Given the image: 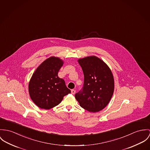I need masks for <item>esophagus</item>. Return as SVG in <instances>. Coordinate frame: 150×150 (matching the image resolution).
<instances>
[{"label": "esophagus", "mask_w": 150, "mask_h": 150, "mask_svg": "<svg viewBox=\"0 0 150 150\" xmlns=\"http://www.w3.org/2000/svg\"><path fill=\"white\" fill-rule=\"evenodd\" d=\"M75 93H76V91L75 90H71V93L72 94H75Z\"/></svg>", "instance_id": "esophagus-1"}]
</instances>
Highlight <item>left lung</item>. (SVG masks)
Returning <instances> with one entry per match:
<instances>
[{
  "label": "left lung",
  "mask_w": 150,
  "mask_h": 150,
  "mask_svg": "<svg viewBox=\"0 0 150 150\" xmlns=\"http://www.w3.org/2000/svg\"><path fill=\"white\" fill-rule=\"evenodd\" d=\"M84 74L82 90L75 98L83 109L98 112L104 109L113 94L115 81L108 66L100 58L91 56L78 60Z\"/></svg>",
  "instance_id": "1"
}]
</instances>
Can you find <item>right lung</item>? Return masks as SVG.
I'll use <instances>...</instances> for the list:
<instances>
[{
	"label": "right lung",
	"mask_w": 150,
	"mask_h": 150,
	"mask_svg": "<svg viewBox=\"0 0 150 150\" xmlns=\"http://www.w3.org/2000/svg\"><path fill=\"white\" fill-rule=\"evenodd\" d=\"M64 62L52 56L44 61L34 71L29 83V93L34 103L40 108L50 109L58 105L71 93L58 72Z\"/></svg>",
	"instance_id": "obj_1"
}]
</instances>
